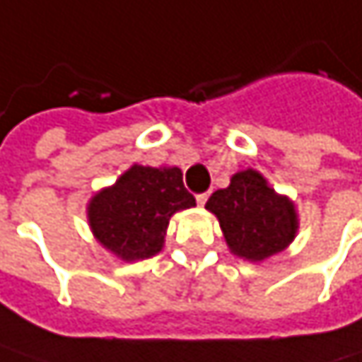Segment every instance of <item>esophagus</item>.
<instances>
[{
  "mask_svg": "<svg viewBox=\"0 0 362 362\" xmlns=\"http://www.w3.org/2000/svg\"><path fill=\"white\" fill-rule=\"evenodd\" d=\"M207 199H209V194H207V192H203V194H197V203H199L201 207L207 203Z\"/></svg>",
  "mask_w": 362,
  "mask_h": 362,
  "instance_id": "34e87169",
  "label": "esophagus"
}]
</instances>
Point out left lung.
<instances>
[{
	"instance_id": "1",
	"label": "left lung",
	"mask_w": 362,
	"mask_h": 362,
	"mask_svg": "<svg viewBox=\"0 0 362 362\" xmlns=\"http://www.w3.org/2000/svg\"><path fill=\"white\" fill-rule=\"evenodd\" d=\"M205 209L219 219L230 250L248 261L281 252L298 232L294 203L250 168L234 174L228 188L215 190Z\"/></svg>"
}]
</instances>
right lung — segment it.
<instances>
[{
    "mask_svg": "<svg viewBox=\"0 0 362 362\" xmlns=\"http://www.w3.org/2000/svg\"><path fill=\"white\" fill-rule=\"evenodd\" d=\"M180 168L132 165L86 207L95 238L122 261H141L163 248L170 217L194 207Z\"/></svg>",
    "mask_w": 362,
    "mask_h": 362,
    "instance_id": "1",
    "label": "right lung"
}]
</instances>
